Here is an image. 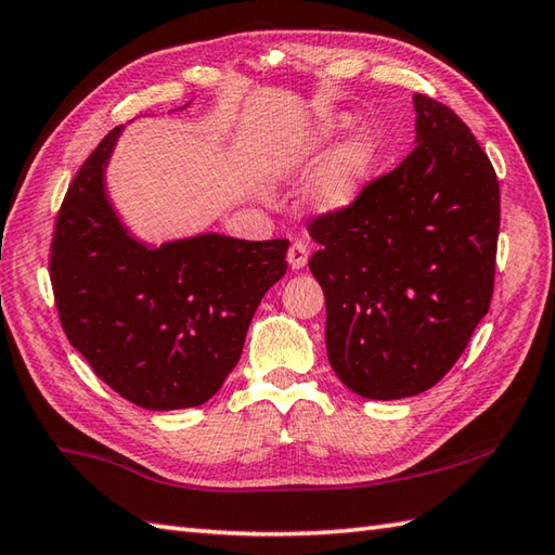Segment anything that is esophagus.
<instances>
[{"label": "esophagus", "mask_w": 555, "mask_h": 555, "mask_svg": "<svg viewBox=\"0 0 555 555\" xmlns=\"http://www.w3.org/2000/svg\"><path fill=\"white\" fill-rule=\"evenodd\" d=\"M308 255H310V250H308V245H305L302 241L293 243L291 250H288V264H291V269L298 271V269H302L305 264H308Z\"/></svg>", "instance_id": "34e87169"}]
</instances>
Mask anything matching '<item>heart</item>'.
<instances>
[{"label":"heart","mask_w":555,"mask_h":555,"mask_svg":"<svg viewBox=\"0 0 555 555\" xmlns=\"http://www.w3.org/2000/svg\"><path fill=\"white\" fill-rule=\"evenodd\" d=\"M350 126L348 116H326L305 133L291 150V162L302 164L332 143V138ZM374 164V143L370 135H352L328 157L310 185V199L317 209L338 211L356 203Z\"/></svg>","instance_id":"heart-1"}]
</instances>
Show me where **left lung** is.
I'll return each instance as SVG.
<instances>
[{
  "mask_svg": "<svg viewBox=\"0 0 555 555\" xmlns=\"http://www.w3.org/2000/svg\"><path fill=\"white\" fill-rule=\"evenodd\" d=\"M415 150L356 203L310 221L326 352L352 393L396 400L453 367L489 312L499 179L446 104L415 95Z\"/></svg>",
  "mask_w": 555,
  "mask_h": 555,
  "instance_id": "left-lung-1",
  "label": "left lung"
}]
</instances>
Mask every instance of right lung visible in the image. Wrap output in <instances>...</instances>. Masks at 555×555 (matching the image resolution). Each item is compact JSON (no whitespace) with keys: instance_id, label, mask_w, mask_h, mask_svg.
I'll use <instances>...</instances> for the list:
<instances>
[{"instance_id":"1","label":"right lung","mask_w":555,"mask_h":555,"mask_svg":"<svg viewBox=\"0 0 555 555\" xmlns=\"http://www.w3.org/2000/svg\"><path fill=\"white\" fill-rule=\"evenodd\" d=\"M121 131L92 150L59 209L50 255L59 320L92 372L126 400L195 408L238 364L259 300L286 274L288 241H138L104 188Z\"/></svg>"}]
</instances>
